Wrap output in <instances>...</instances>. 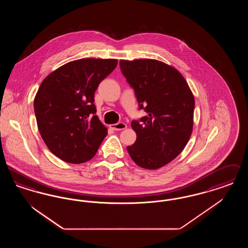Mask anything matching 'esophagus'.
<instances>
[{"instance_id":"esophagus-1","label":"esophagus","mask_w":248,"mask_h":248,"mask_svg":"<svg viewBox=\"0 0 248 248\" xmlns=\"http://www.w3.org/2000/svg\"><path fill=\"white\" fill-rule=\"evenodd\" d=\"M127 126L124 123H118V124H114L110 125V128L114 131H120V130L125 129Z\"/></svg>"}]
</instances>
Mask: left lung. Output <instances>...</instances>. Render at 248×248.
<instances>
[{
  "label": "left lung",
  "mask_w": 248,
  "mask_h": 248,
  "mask_svg": "<svg viewBox=\"0 0 248 248\" xmlns=\"http://www.w3.org/2000/svg\"><path fill=\"white\" fill-rule=\"evenodd\" d=\"M120 68L140 109L148 113L132 121L137 140L127 152L139 166L158 169L174 160L189 141L194 96L181 73L159 60H121Z\"/></svg>",
  "instance_id": "8db88e82"
}]
</instances>
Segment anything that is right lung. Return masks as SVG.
Masks as SVG:
<instances>
[{"mask_svg":"<svg viewBox=\"0 0 248 248\" xmlns=\"http://www.w3.org/2000/svg\"><path fill=\"white\" fill-rule=\"evenodd\" d=\"M117 64V59L74 60L41 83L34 98L38 129L50 152L62 161L91 160L106 137L108 129L95 115L94 92Z\"/></svg>","mask_w":248,"mask_h":248,"instance_id":"obj_1","label":"right lung"}]
</instances>
